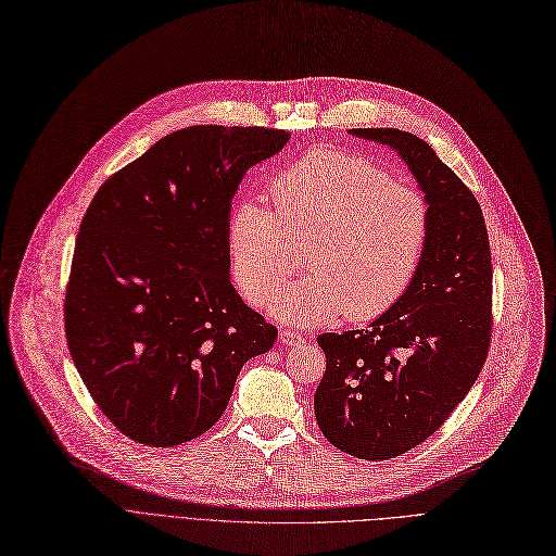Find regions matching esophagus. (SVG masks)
Returning <instances> with one entry per match:
<instances>
[{
	"label": "esophagus",
	"instance_id": "34e87169",
	"mask_svg": "<svg viewBox=\"0 0 556 556\" xmlns=\"http://www.w3.org/2000/svg\"><path fill=\"white\" fill-rule=\"evenodd\" d=\"M280 341L287 343V346H301V343L305 341V337L294 332V330H280Z\"/></svg>",
	"mask_w": 556,
	"mask_h": 556
}]
</instances>
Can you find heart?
Returning <instances> with one entry per match:
<instances>
[{
  "label": "heart",
  "mask_w": 556,
  "mask_h": 556,
  "mask_svg": "<svg viewBox=\"0 0 556 556\" xmlns=\"http://www.w3.org/2000/svg\"><path fill=\"white\" fill-rule=\"evenodd\" d=\"M274 207L237 205L226 230L230 271L244 299L267 307L293 273L294 243L306 242L311 271L271 309L292 324L368 321L399 303L432 237V210L364 155L319 149L271 178Z\"/></svg>",
  "instance_id": "1"
}]
</instances>
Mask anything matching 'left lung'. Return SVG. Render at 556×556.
I'll list each match as a JSON object with an SVG mask.
<instances>
[{
	"instance_id": "1",
	"label": "left lung",
	"mask_w": 556,
	"mask_h": 556,
	"mask_svg": "<svg viewBox=\"0 0 556 556\" xmlns=\"http://www.w3.org/2000/svg\"><path fill=\"white\" fill-rule=\"evenodd\" d=\"M393 147L426 192L432 237L405 296L366 330L324 332L314 393L324 437L359 459H393L432 437L478 380L493 332L482 207L432 147L401 128H355Z\"/></svg>"
}]
</instances>
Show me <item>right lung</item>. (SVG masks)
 Listing matches in <instances>:
<instances>
[{
  "mask_svg": "<svg viewBox=\"0 0 556 556\" xmlns=\"http://www.w3.org/2000/svg\"><path fill=\"white\" fill-rule=\"evenodd\" d=\"M289 140L267 126H190L90 201L65 287V337L92 401L130 441L172 447L224 414L240 368L278 328L228 276L230 201Z\"/></svg>",
  "mask_w": 556,
  "mask_h": 556,
  "instance_id": "right-lung-1",
  "label": "right lung"
}]
</instances>
